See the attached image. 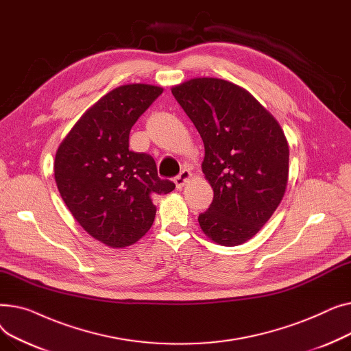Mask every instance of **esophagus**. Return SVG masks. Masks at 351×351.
I'll use <instances>...</instances> for the list:
<instances>
[{
    "mask_svg": "<svg viewBox=\"0 0 351 351\" xmlns=\"http://www.w3.org/2000/svg\"><path fill=\"white\" fill-rule=\"evenodd\" d=\"M191 178H192V172H191L189 169H183V171L173 179L176 188H178V189H182V188L185 186L186 183L189 182Z\"/></svg>",
    "mask_w": 351,
    "mask_h": 351,
    "instance_id": "1",
    "label": "esophagus"
}]
</instances>
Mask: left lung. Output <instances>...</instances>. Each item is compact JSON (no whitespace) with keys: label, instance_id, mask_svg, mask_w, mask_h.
I'll list each match as a JSON object with an SVG mask.
<instances>
[{"label":"left lung","instance_id":"8db88e82","mask_svg":"<svg viewBox=\"0 0 351 351\" xmlns=\"http://www.w3.org/2000/svg\"><path fill=\"white\" fill-rule=\"evenodd\" d=\"M172 94L205 145L202 172L213 189L199 215L204 233L222 246L242 245L278 209L289 180V143L279 122L245 88L193 78Z\"/></svg>","mask_w":351,"mask_h":351}]
</instances>
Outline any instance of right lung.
<instances>
[{
  "mask_svg": "<svg viewBox=\"0 0 351 351\" xmlns=\"http://www.w3.org/2000/svg\"><path fill=\"white\" fill-rule=\"evenodd\" d=\"M162 92L149 84L109 90L85 110L55 154V182L66 208L109 247L136 243L155 220L152 197L175 189L158 176L151 155L129 151L131 128Z\"/></svg>",
  "mask_w": 351,
  "mask_h": 351,
  "instance_id": "obj_1",
  "label": "right lung"
}]
</instances>
